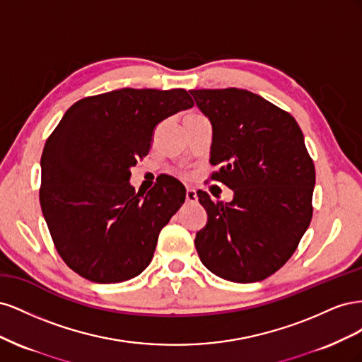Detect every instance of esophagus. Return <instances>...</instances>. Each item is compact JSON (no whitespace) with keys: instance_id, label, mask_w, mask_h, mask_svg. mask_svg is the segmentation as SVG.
Instances as JSON below:
<instances>
[{"instance_id":"obj_1","label":"esophagus","mask_w":362,"mask_h":362,"mask_svg":"<svg viewBox=\"0 0 362 362\" xmlns=\"http://www.w3.org/2000/svg\"><path fill=\"white\" fill-rule=\"evenodd\" d=\"M185 202L187 204L198 202V194H196V192L193 189H189L187 192H185Z\"/></svg>"}]
</instances>
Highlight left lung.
<instances>
[{"instance_id":"1","label":"left lung","mask_w":362,"mask_h":362,"mask_svg":"<svg viewBox=\"0 0 362 362\" xmlns=\"http://www.w3.org/2000/svg\"><path fill=\"white\" fill-rule=\"evenodd\" d=\"M213 127L211 178L231 202L199 190L206 225L196 233L202 264L233 282H257L294 254L313 217L314 163L294 117L245 89L190 90Z\"/></svg>"}]
</instances>
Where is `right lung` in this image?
Segmentation results:
<instances>
[{
  "label": "right lung",
  "instance_id": "1",
  "mask_svg": "<svg viewBox=\"0 0 362 362\" xmlns=\"http://www.w3.org/2000/svg\"><path fill=\"white\" fill-rule=\"evenodd\" d=\"M192 107L184 89L125 87L83 98L63 115L42 152L39 198L59 255L80 276L115 284L149 266L185 189L169 178L136 193L131 168L148 156L161 120Z\"/></svg>",
  "mask_w": 362,
  "mask_h": 362
}]
</instances>
